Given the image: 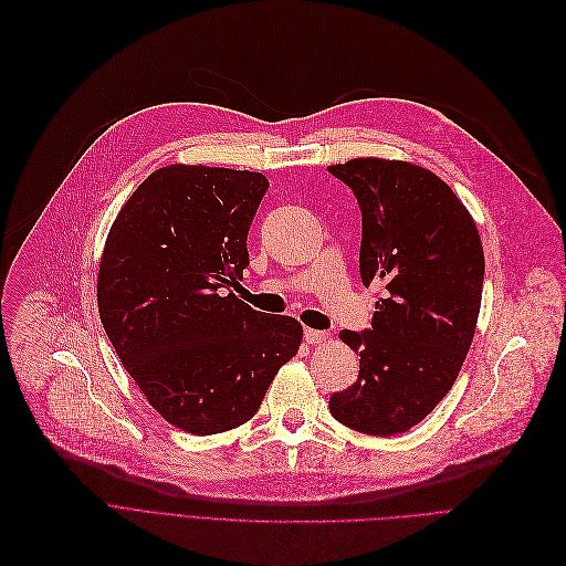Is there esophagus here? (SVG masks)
<instances>
[{"label": "esophagus", "mask_w": 566, "mask_h": 566, "mask_svg": "<svg viewBox=\"0 0 566 566\" xmlns=\"http://www.w3.org/2000/svg\"><path fill=\"white\" fill-rule=\"evenodd\" d=\"M327 338H329V332H319V329H311V327L304 329V340L311 343V345L322 343V340H327Z\"/></svg>", "instance_id": "esophagus-1"}]
</instances>
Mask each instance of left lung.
<instances>
[{"label":"left lung","mask_w":566,"mask_h":566,"mask_svg":"<svg viewBox=\"0 0 566 566\" xmlns=\"http://www.w3.org/2000/svg\"><path fill=\"white\" fill-rule=\"evenodd\" d=\"M329 172L361 211V283L382 287L370 329L340 332L361 359L329 410L359 433L398 436L459 378L481 306V239L451 188L419 166L355 158Z\"/></svg>","instance_id":"1"}]
</instances>
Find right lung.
Here are the masks:
<instances>
[{
	"label": "right lung",
	"instance_id": "1",
	"mask_svg": "<svg viewBox=\"0 0 566 566\" xmlns=\"http://www.w3.org/2000/svg\"><path fill=\"white\" fill-rule=\"evenodd\" d=\"M260 172L170 166L122 207L98 269V313L149 406L193 436L249 421L297 355L302 325L239 302Z\"/></svg>",
	"mask_w": 566,
	"mask_h": 566
}]
</instances>
